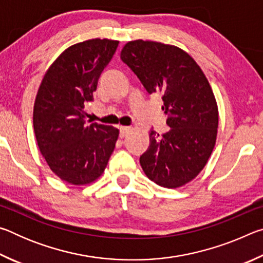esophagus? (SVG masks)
I'll return each mask as SVG.
<instances>
[{"label": "esophagus", "instance_id": "obj_1", "mask_svg": "<svg viewBox=\"0 0 263 263\" xmlns=\"http://www.w3.org/2000/svg\"><path fill=\"white\" fill-rule=\"evenodd\" d=\"M130 130H131L130 126H121L119 127V136H121V138L126 137V135L130 132Z\"/></svg>", "mask_w": 263, "mask_h": 263}]
</instances>
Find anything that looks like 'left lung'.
<instances>
[{"mask_svg": "<svg viewBox=\"0 0 263 263\" xmlns=\"http://www.w3.org/2000/svg\"><path fill=\"white\" fill-rule=\"evenodd\" d=\"M121 59L148 94L162 95L169 130L149 132V146L140 155L148 179L177 188L198 175L216 144L218 108L205 75L188 53L157 42L127 43Z\"/></svg>", "mask_w": 263, "mask_h": 263, "instance_id": "left-lung-1", "label": "left lung"}]
</instances>
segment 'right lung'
I'll list each match as a JSON object with an SVG mask.
<instances>
[{
	"instance_id": "right-lung-1",
	"label": "right lung",
	"mask_w": 263,
	"mask_h": 263,
	"mask_svg": "<svg viewBox=\"0 0 263 263\" xmlns=\"http://www.w3.org/2000/svg\"><path fill=\"white\" fill-rule=\"evenodd\" d=\"M118 43L97 38L68 47L51 65L38 89L33 106L38 147L51 171L68 183L95 181L115 149L119 131L99 123L86 125L83 108L92 101Z\"/></svg>"
}]
</instances>
